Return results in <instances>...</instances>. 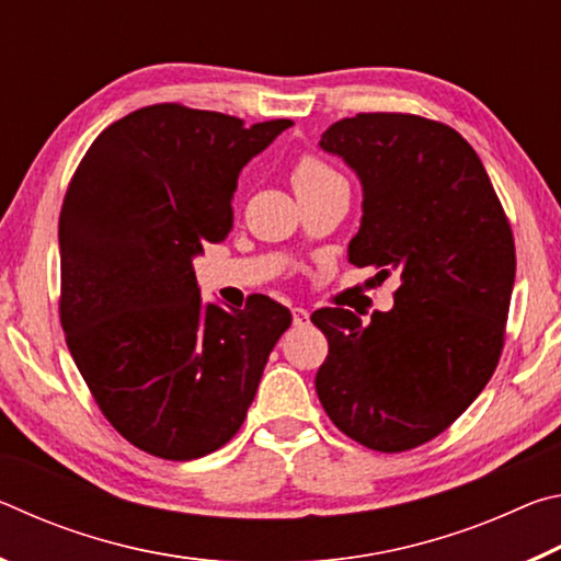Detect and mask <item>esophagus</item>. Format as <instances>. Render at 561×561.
I'll list each match as a JSON object with an SVG mask.
<instances>
[{
    "label": "esophagus",
    "instance_id": "esophagus-1",
    "mask_svg": "<svg viewBox=\"0 0 561 561\" xmlns=\"http://www.w3.org/2000/svg\"><path fill=\"white\" fill-rule=\"evenodd\" d=\"M291 319H294V324H297V327H307L309 324V311L304 307H294Z\"/></svg>",
    "mask_w": 561,
    "mask_h": 561
}]
</instances>
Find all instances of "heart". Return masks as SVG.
Returning a JSON list of instances; mask_svg holds the SVG:
<instances>
[{"instance_id":"obj_1","label":"heart","mask_w":561,"mask_h":561,"mask_svg":"<svg viewBox=\"0 0 561 561\" xmlns=\"http://www.w3.org/2000/svg\"><path fill=\"white\" fill-rule=\"evenodd\" d=\"M334 175L336 173L329 165H324L317 158L307 156V158H301L297 165H294V170H291V185H294V190H301V187H309V185H314V183H321V180L334 178Z\"/></svg>"}]
</instances>
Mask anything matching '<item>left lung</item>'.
Masks as SVG:
<instances>
[{
	"label": "left lung",
	"instance_id": "left-lung-1",
	"mask_svg": "<svg viewBox=\"0 0 561 561\" xmlns=\"http://www.w3.org/2000/svg\"><path fill=\"white\" fill-rule=\"evenodd\" d=\"M319 148L354 170L364 203L348 262L398 272L393 307L364 324L319 309L329 339L317 393L348 438L381 453L433 440L495 371L515 284V240L478 153L411 113H358Z\"/></svg>",
	"mask_w": 561,
	"mask_h": 561
}]
</instances>
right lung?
I'll list each match as a JSON object with an SVG mask.
<instances>
[{
	"label": "right lung",
	"instance_id": "1",
	"mask_svg": "<svg viewBox=\"0 0 561 561\" xmlns=\"http://www.w3.org/2000/svg\"><path fill=\"white\" fill-rule=\"evenodd\" d=\"M291 121L158 103L101 133L59 217L61 327L103 415L136 448L195 460L240 431L287 307L203 301L193 260L232 230L237 178Z\"/></svg>",
	"mask_w": 561,
	"mask_h": 561
}]
</instances>
